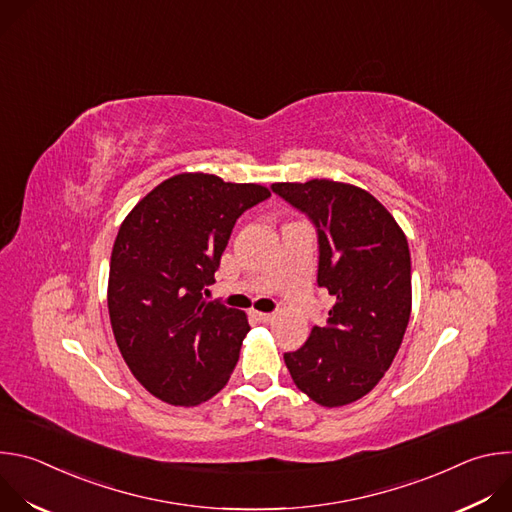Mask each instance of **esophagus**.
<instances>
[{"label": "esophagus", "mask_w": 512, "mask_h": 512, "mask_svg": "<svg viewBox=\"0 0 512 512\" xmlns=\"http://www.w3.org/2000/svg\"><path fill=\"white\" fill-rule=\"evenodd\" d=\"M255 318H257L261 324H267V322L273 320V314H269V312H255Z\"/></svg>", "instance_id": "esophagus-1"}]
</instances>
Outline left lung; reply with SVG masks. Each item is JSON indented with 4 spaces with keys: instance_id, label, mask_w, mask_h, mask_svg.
I'll use <instances>...</instances> for the list:
<instances>
[{
    "instance_id": "8db88e82",
    "label": "left lung",
    "mask_w": 512,
    "mask_h": 512,
    "mask_svg": "<svg viewBox=\"0 0 512 512\" xmlns=\"http://www.w3.org/2000/svg\"><path fill=\"white\" fill-rule=\"evenodd\" d=\"M271 190L308 216L318 235V287L334 300L285 367L310 399L340 407L389 371L411 314L409 245L391 212L367 190L332 182H281Z\"/></svg>"
}]
</instances>
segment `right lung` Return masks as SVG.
Wrapping results in <instances>:
<instances>
[{
    "mask_svg": "<svg viewBox=\"0 0 512 512\" xmlns=\"http://www.w3.org/2000/svg\"><path fill=\"white\" fill-rule=\"evenodd\" d=\"M271 194L259 184L178 174L123 221L109 269V318L133 377L170 405H198L231 379L247 316L206 302L237 218Z\"/></svg>",
    "mask_w": 512,
    "mask_h": 512,
    "instance_id": "add662e5",
    "label": "right lung"
}]
</instances>
